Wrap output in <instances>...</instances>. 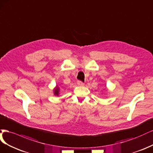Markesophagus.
Segmentation results:
<instances>
[{"label": "esophagus", "instance_id": "1", "mask_svg": "<svg viewBox=\"0 0 153 153\" xmlns=\"http://www.w3.org/2000/svg\"><path fill=\"white\" fill-rule=\"evenodd\" d=\"M77 85L78 86H82L85 85V83L81 82V81H77Z\"/></svg>", "mask_w": 153, "mask_h": 153}]
</instances>
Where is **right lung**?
Instances as JSON below:
<instances>
[{
	"label": "right lung",
	"mask_w": 153,
	"mask_h": 153,
	"mask_svg": "<svg viewBox=\"0 0 153 153\" xmlns=\"http://www.w3.org/2000/svg\"><path fill=\"white\" fill-rule=\"evenodd\" d=\"M59 90H60V89H59L58 86H56L55 88V89H54V95H56V96H58V95H59Z\"/></svg>",
	"instance_id": "obj_1"
}]
</instances>
